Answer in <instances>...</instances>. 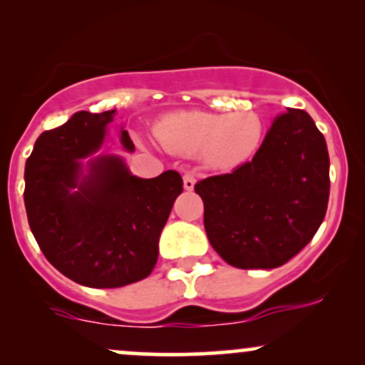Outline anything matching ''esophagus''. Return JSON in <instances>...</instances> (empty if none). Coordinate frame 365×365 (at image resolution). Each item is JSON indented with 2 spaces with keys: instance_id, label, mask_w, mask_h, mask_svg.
Instances as JSON below:
<instances>
[{
  "instance_id": "obj_1",
  "label": "esophagus",
  "mask_w": 365,
  "mask_h": 365,
  "mask_svg": "<svg viewBox=\"0 0 365 365\" xmlns=\"http://www.w3.org/2000/svg\"><path fill=\"white\" fill-rule=\"evenodd\" d=\"M195 185V177L192 173H185L183 175V187H185V190H192Z\"/></svg>"
}]
</instances>
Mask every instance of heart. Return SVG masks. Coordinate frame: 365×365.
<instances>
[{"label": "heart", "instance_id": "heart-1", "mask_svg": "<svg viewBox=\"0 0 365 365\" xmlns=\"http://www.w3.org/2000/svg\"><path fill=\"white\" fill-rule=\"evenodd\" d=\"M163 148L180 156H202L215 170H232L245 163L262 139V121L254 111L226 115L182 111L166 116L156 130Z\"/></svg>", "mask_w": 365, "mask_h": 365}]
</instances>
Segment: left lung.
I'll use <instances>...</instances> for the list:
<instances>
[{"label":"left lung","mask_w":365,"mask_h":365,"mask_svg":"<svg viewBox=\"0 0 365 365\" xmlns=\"http://www.w3.org/2000/svg\"><path fill=\"white\" fill-rule=\"evenodd\" d=\"M194 188L202 197L209 242L230 266H283L312 240L328 209L324 135L307 113L288 108L276 116L252 161Z\"/></svg>","instance_id":"obj_1"}]
</instances>
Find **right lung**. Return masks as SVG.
<instances>
[{"label": "right lung", "mask_w": 365, "mask_h": 365, "mask_svg": "<svg viewBox=\"0 0 365 365\" xmlns=\"http://www.w3.org/2000/svg\"><path fill=\"white\" fill-rule=\"evenodd\" d=\"M115 110L78 111L36 140L25 163V209L32 235L66 278L91 288H118L148 278L159 235L182 194L173 170L156 178L130 173L115 154L94 156ZM121 145H135L121 130Z\"/></svg>", "instance_id": "1"}]
</instances>
